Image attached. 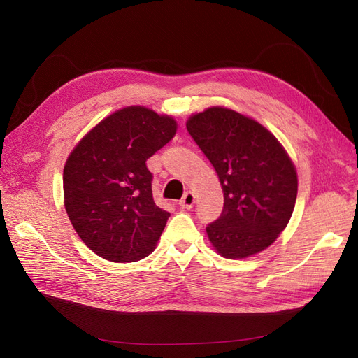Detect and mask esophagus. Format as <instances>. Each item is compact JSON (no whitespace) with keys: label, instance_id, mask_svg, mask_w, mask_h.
Listing matches in <instances>:
<instances>
[{"label":"esophagus","instance_id":"1","mask_svg":"<svg viewBox=\"0 0 358 358\" xmlns=\"http://www.w3.org/2000/svg\"><path fill=\"white\" fill-rule=\"evenodd\" d=\"M194 203H196V196H194L191 191H188V192L183 194V197L179 201V206H180V208H183V209H191L192 206H194Z\"/></svg>","mask_w":358,"mask_h":358}]
</instances>
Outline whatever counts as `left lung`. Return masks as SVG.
Returning <instances> with one entry per match:
<instances>
[{"mask_svg":"<svg viewBox=\"0 0 358 358\" xmlns=\"http://www.w3.org/2000/svg\"><path fill=\"white\" fill-rule=\"evenodd\" d=\"M187 129L220 178L221 216L206 227L225 258H245L272 245L287 227L297 199V173L278 138L254 119L210 107Z\"/></svg>","mask_w":358,"mask_h":358,"instance_id":"8db88e82","label":"left lung"}]
</instances>
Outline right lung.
Returning a JSON list of instances; mask_svg holds the SVG:
<instances>
[{"label": "right lung", "instance_id": "1", "mask_svg": "<svg viewBox=\"0 0 358 358\" xmlns=\"http://www.w3.org/2000/svg\"><path fill=\"white\" fill-rule=\"evenodd\" d=\"M176 121L142 106L107 116L73 149L64 167V204L76 233L115 263L154 251L170 213L152 197L146 159L176 134Z\"/></svg>", "mask_w": 358, "mask_h": 358}]
</instances>
